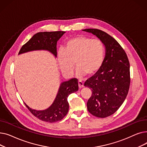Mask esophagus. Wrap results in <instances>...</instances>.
I'll return each mask as SVG.
<instances>
[{
    "label": "esophagus",
    "mask_w": 147,
    "mask_h": 147,
    "mask_svg": "<svg viewBox=\"0 0 147 147\" xmlns=\"http://www.w3.org/2000/svg\"><path fill=\"white\" fill-rule=\"evenodd\" d=\"M78 84H79V88L80 89L82 88L84 86L83 82H82V81H79V82H78Z\"/></svg>",
    "instance_id": "obj_1"
}]
</instances>
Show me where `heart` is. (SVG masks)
I'll use <instances>...</instances> for the list:
<instances>
[{
    "label": "heart",
    "mask_w": 147,
    "mask_h": 147,
    "mask_svg": "<svg viewBox=\"0 0 147 147\" xmlns=\"http://www.w3.org/2000/svg\"><path fill=\"white\" fill-rule=\"evenodd\" d=\"M105 58V48L98 38L78 36L68 40L63 50L58 52L57 60L61 71L71 76L74 64L80 78L94 76L102 66Z\"/></svg>",
    "instance_id": "b5f03b06"
}]
</instances>
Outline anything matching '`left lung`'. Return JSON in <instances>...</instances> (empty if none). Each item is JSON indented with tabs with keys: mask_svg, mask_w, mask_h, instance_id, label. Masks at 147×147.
<instances>
[{
	"mask_svg": "<svg viewBox=\"0 0 147 147\" xmlns=\"http://www.w3.org/2000/svg\"><path fill=\"white\" fill-rule=\"evenodd\" d=\"M83 30L97 36L105 46L102 67L84 84L92 90L88 110L95 117L105 118L116 111L127 96L130 83L129 61L124 49L110 35L96 28Z\"/></svg>",
	"mask_w": 147,
	"mask_h": 147,
	"instance_id": "1",
	"label": "left lung"
}]
</instances>
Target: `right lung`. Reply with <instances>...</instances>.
Segmentation results:
<instances>
[{
    "mask_svg": "<svg viewBox=\"0 0 147 147\" xmlns=\"http://www.w3.org/2000/svg\"><path fill=\"white\" fill-rule=\"evenodd\" d=\"M65 33L63 31L37 33L22 46L19 54L34 50H47L57 57V41ZM78 89V79H71L61 83L55 101L48 109L37 111L25 104L31 113L39 120L49 123L57 122L63 119L68 111V95Z\"/></svg>",
    "mask_w": 147,
    "mask_h": 147,
    "instance_id": "right-lung-1",
    "label": "right lung"
}]
</instances>
